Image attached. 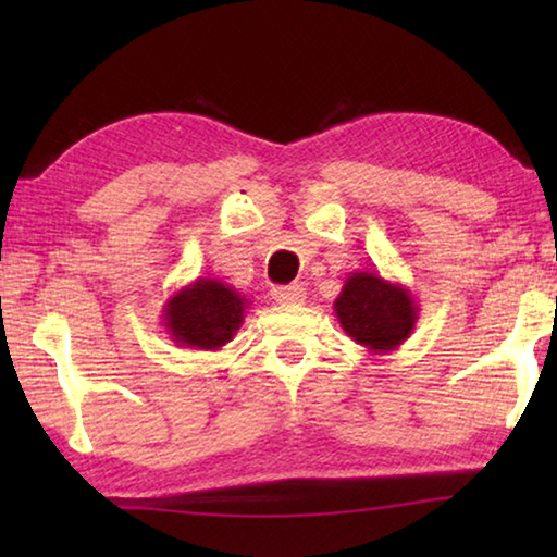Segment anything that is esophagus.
<instances>
[{"mask_svg":"<svg viewBox=\"0 0 557 557\" xmlns=\"http://www.w3.org/2000/svg\"><path fill=\"white\" fill-rule=\"evenodd\" d=\"M272 299L280 301V305H301L307 299V289L301 285H285L272 289Z\"/></svg>","mask_w":557,"mask_h":557,"instance_id":"34e87169","label":"esophagus"}]
</instances>
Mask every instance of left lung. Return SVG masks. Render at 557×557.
I'll return each mask as SVG.
<instances>
[{
  "instance_id": "1",
  "label": "left lung",
  "mask_w": 557,
  "mask_h": 557,
  "mask_svg": "<svg viewBox=\"0 0 557 557\" xmlns=\"http://www.w3.org/2000/svg\"><path fill=\"white\" fill-rule=\"evenodd\" d=\"M334 314L366 351L391 354L410 338L420 305L408 287L381 277L379 270H354L334 299Z\"/></svg>"
}]
</instances>
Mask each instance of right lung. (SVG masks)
I'll return each mask as SVG.
<instances>
[{
    "label": "right lung",
    "mask_w": 557,
    "mask_h": 557,
    "mask_svg": "<svg viewBox=\"0 0 557 557\" xmlns=\"http://www.w3.org/2000/svg\"><path fill=\"white\" fill-rule=\"evenodd\" d=\"M250 299L213 277H196L166 299L162 324L169 338L194 351H219L238 334Z\"/></svg>",
    "instance_id": "1"
}]
</instances>
